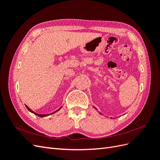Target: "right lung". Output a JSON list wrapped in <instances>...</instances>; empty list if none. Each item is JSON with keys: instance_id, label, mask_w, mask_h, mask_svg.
Listing matches in <instances>:
<instances>
[{"instance_id": "right-lung-1", "label": "right lung", "mask_w": 160, "mask_h": 160, "mask_svg": "<svg viewBox=\"0 0 160 160\" xmlns=\"http://www.w3.org/2000/svg\"><path fill=\"white\" fill-rule=\"evenodd\" d=\"M26 108H27V109L28 110V111H31V112H32V113H33L34 114H35L36 115H38V117H41V118H43V117H45V116H47V115H49V114H47V115H42V114H38V113H35V112H34V111H32L29 108H28V107H27V106L26 105ZM60 109H59V110ZM58 111V110H57ZM54 111V112H52V113H50V114H52V113H55L56 112V111Z\"/></svg>"}]
</instances>
